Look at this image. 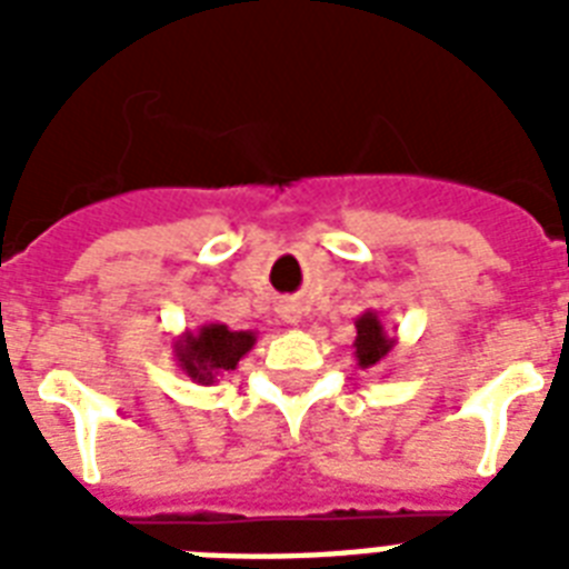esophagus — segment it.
Listing matches in <instances>:
<instances>
[{
    "instance_id": "obj_1",
    "label": "esophagus",
    "mask_w": 569,
    "mask_h": 569,
    "mask_svg": "<svg viewBox=\"0 0 569 569\" xmlns=\"http://www.w3.org/2000/svg\"><path fill=\"white\" fill-rule=\"evenodd\" d=\"M277 312H280V319H283L286 325H301L303 319V307L298 301H283L277 307Z\"/></svg>"
}]
</instances>
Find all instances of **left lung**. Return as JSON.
Here are the masks:
<instances>
[{"label":"left lung","instance_id":"left-lung-1","mask_svg":"<svg viewBox=\"0 0 569 569\" xmlns=\"http://www.w3.org/2000/svg\"><path fill=\"white\" fill-rule=\"evenodd\" d=\"M357 328V337H355V357H357V366L360 369H375L392 355V348H396L398 339L392 333H387L383 328V321L375 310H366L360 319L355 321Z\"/></svg>","mask_w":569,"mask_h":569}]
</instances>
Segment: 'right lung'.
<instances>
[{
  "label": "right lung",
  "mask_w": 569,
  "mask_h": 569,
  "mask_svg": "<svg viewBox=\"0 0 569 569\" xmlns=\"http://www.w3.org/2000/svg\"><path fill=\"white\" fill-rule=\"evenodd\" d=\"M257 346L253 330H230L221 321H206L173 339V360L194 383H214L232 372L239 360Z\"/></svg>",
  "instance_id": "obj_1"
}]
</instances>
